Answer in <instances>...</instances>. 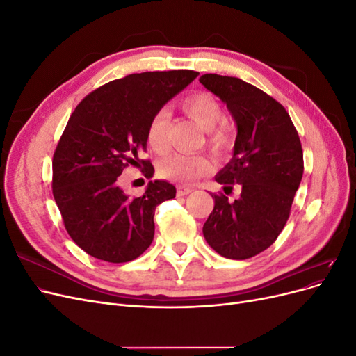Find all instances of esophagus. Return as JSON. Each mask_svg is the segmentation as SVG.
Instances as JSON below:
<instances>
[{"mask_svg": "<svg viewBox=\"0 0 356 356\" xmlns=\"http://www.w3.org/2000/svg\"><path fill=\"white\" fill-rule=\"evenodd\" d=\"M193 191V188L191 187H186V186H179L178 188H177V195L178 196H187L188 195V193H191Z\"/></svg>", "mask_w": 356, "mask_h": 356, "instance_id": "1", "label": "esophagus"}]
</instances>
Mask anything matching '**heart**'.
Instances as JSON below:
<instances>
[{
	"label": "heart",
	"mask_w": 356,
	"mask_h": 356,
	"mask_svg": "<svg viewBox=\"0 0 356 356\" xmlns=\"http://www.w3.org/2000/svg\"><path fill=\"white\" fill-rule=\"evenodd\" d=\"M182 110L200 129L208 132V145L215 153L229 152L233 138L225 126H217L222 118V108L218 99L209 92H196L188 95L181 102ZM169 113L166 108L159 110L148 123L147 139L156 153L165 154L169 149L168 143ZM160 175L182 184H190L197 178L209 174L212 163L202 154H172L160 161Z\"/></svg>",
	"instance_id": "obj_1"
}]
</instances>
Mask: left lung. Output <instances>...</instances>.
<instances>
[{
	"label": "left lung",
	"instance_id": "left-lung-1",
	"mask_svg": "<svg viewBox=\"0 0 356 356\" xmlns=\"http://www.w3.org/2000/svg\"><path fill=\"white\" fill-rule=\"evenodd\" d=\"M199 81L227 105L238 126L233 157L215 181L243 188L234 202L220 193L203 236L213 251L246 260L267 250L281 234L303 177V149L284 106L236 77L204 74Z\"/></svg>",
	"mask_w": 356,
	"mask_h": 356
}]
</instances>
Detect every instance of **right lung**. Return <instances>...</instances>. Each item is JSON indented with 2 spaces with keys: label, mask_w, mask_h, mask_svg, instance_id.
I'll return each mask as SVG.
<instances>
[{
  "label": "right lung",
  "mask_w": 356,
  "mask_h": 356,
  "mask_svg": "<svg viewBox=\"0 0 356 356\" xmlns=\"http://www.w3.org/2000/svg\"><path fill=\"white\" fill-rule=\"evenodd\" d=\"M196 71H153L126 75L93 90L75 106L53 154V197L71 239L84 252L108 263H127L154 238V211L177 188L149 181L145 193L129 197L120 175L147 148L152 117L195 80ZM143 174L154 168L141 160Z\"/></svg>",
  "instance_id": "add662e5"
}]
</instances>
